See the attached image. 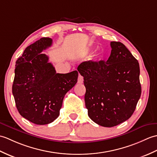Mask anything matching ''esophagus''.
<instances>
[{
  "label": "esophagus",
  "mask_w": 157,
  "mask_h": 157,
  "mask_svg": "<svg viewBox=\"0 0 157 157\" xmlns=\"http://www.w3.org/2000/svg\"><path fill=\"white\" fill-rule=\"evenodd\" d=\"M82 82H83V77L81 75H78V83H79V84H82Z\"/></svg>",
  "instance_id": "1"
}]
</instances>
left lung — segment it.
Returning <instances> with one entry per match:
<instances>
[{
	"mask_svg": "<svg viewBox=\"0 0 157 157\" xmlns=\"http://www.w3.org/2000/svg\"><path fill=\"white\" fill-rule=\"evenodd\" d=\"M105 62H83L78 71L84 77L88 116L103 127H113L130 118L141 95L140 67L124 45L111 41Z\"/></svg>",
	"mask_w": 157,
	"mask_h": 157,
	"instance_id": "left-lung-1",
	"label": "left lung"
}]
</instances>
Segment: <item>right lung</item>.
I'll use <instances>...</instances> for the list:
<instances>
[{
  "mask_svg": "<svg viewBox=\"0 0 157 157\" xmlns=\"http://www.w3.org/2000/svg\"><path fill=\"white\" fill-rule=\"evenodd\" d=\"M52 40L42 37L30 45L16 61L12 92L21 116L37 125L48 124L60 115L63 99L77 82L78 73H56L41 52Z\"/></svg>",
  "mask_w": 157,
  "mask_h": 157,
  "instance_id": "add662e5",
  "label": "right lung"
}]
</instances>
